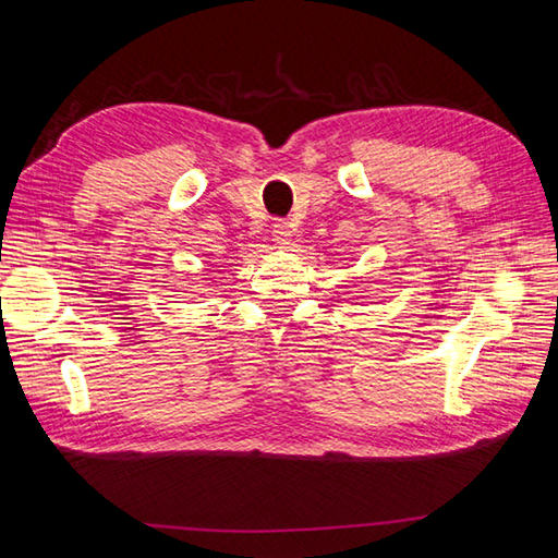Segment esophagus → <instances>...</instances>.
Listing matches in <instances>:
<instances>
[{
    "label": "esophagus",
    "instance_id": "1",
    "mask_svg": "<svg viewBox=\"0 0 558 558\" xmlns=\"http://www.w3.org/2000/svg\"><path fill=\"white\" fill-rule=\"evenodd\" d=\"M272 242L278 246H286L292 240V230H290V222L288 220H276L272 222Z\"/></svg>",
    "mask_w": 558,
    "mask_h": 558
}]
</instances>
